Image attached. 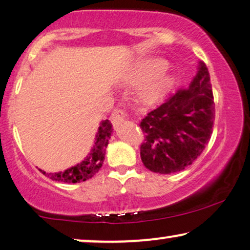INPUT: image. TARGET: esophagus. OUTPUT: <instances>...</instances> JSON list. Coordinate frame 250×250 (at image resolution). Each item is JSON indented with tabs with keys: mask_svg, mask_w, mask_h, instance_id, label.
<instances>
[{
	"mask_svg": "<svg viewBox=\"0 0 250 250\" xmlns=\"http://www.w3.org/2000/svg\"><path fill=\"white\" fill-rule=\"evenodd\" d=\"M111 123L114 124V126H117L123 123L126 119V114L124 110H122V109H116V110L112 112L111 114Z\"/></svg>",
	"mask_w": 250,
	"mask_h": 250,
	"instance_id": "esophagus-1",
	"label": "esophagus"
}]
</instances>
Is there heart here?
Listing matches in <instances>:
<instances>
[{
	"instance_id": "b5f03b06",
	"label": "heart",
	"mask_w": 250,
	"mask_h": 250,
	"mask_svg": "<svg viewBox=\"0 0 250 250\" xmlns=\"http://www.w3.org/2000/svg\"><path fill=\"white\" fill-rule=\"evenodd\" d=\"M167 66L168 63L163 58H139L125 67L119 81L125 85L140 84L136 100L142 104H155L165 98L176 83L175 74Z\"/></svg>"
}]
</instances>
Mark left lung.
Segmentation results:
<instances>
[{"mask_svg": "<svg viewBox=\"0 0 250 250\" xmlns=\"http://www.w3.org/2000/svg\"><path fill=\"white\" fill-rule=\"evenodd\" d=\"M215 104L210 76L203 61L187 90H181L142 119L145 141L140 148L146 168L172 174L190 166L213 133Z\"/></svg>", "mask_w": 250, "mask_h": 250, "instance_id": "obj_1", "label": "left lung"}]
</instances>
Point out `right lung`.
Segmentation results:
<instances>
[{
    "mask_svg": "<svg viewBox=\"0 0 250 250\" xmlns=\"http://www.w3.org/2000/svg\"><path fill=\"white\" fill-rule=\"evenodd\" d=\"M111 123L108 119L101 121L97 135H95L93 146H92L87 156L81 163L69 167V168L63 170V172L46 173L42 169L40 170L44 175L50 177L51 180L57 181V182L78 183L91 179L100 170L102 164H104L105 148H107L109 143V139L111 138Z\"/></svg>",
    "mask_w": 250,
    "mask_h": 250,
    "instance_id": "add662e5",
    "label": "right lung"
}]
</instances>
